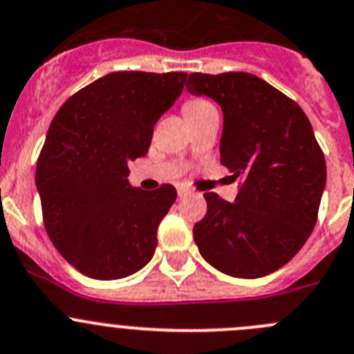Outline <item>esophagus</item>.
<instances>
[{
    "label": "esophagus",
    "mask_w": 354,
    "mask_h": 354,
    "mask_svg": "<svg viewBox=\"0 0 354 354\" xmlns=\"http://www.w3.org/2000/svg\"><path fill=\"white\" fill-rule=\"evenodd\" d=\"M188 194H190V190H188V188H185V187L178 188V197H185V196H188Z\"/></svg>",
    "instance_id": "1"
}]
</instances>
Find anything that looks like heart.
<instances>
[{"label": "heart", "instance_id": "obj_1", "mask_svg": "<svg viewBox=\"0 0 354 354\" xmlns=\"http://www.w3.org/2000/svg\"><path fill=\"white\" fill-rule=\"evenodd\" d=\"M213 104L207 101H204V99H192V101H188L187 104H185L183 111L185 115H190V113H197V111H203V110H207V108H211Z\"/></svg>", "mask_w": 354, "mask_h": 354}]
</instances>
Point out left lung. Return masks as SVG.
Masks as SVG:
<instances>
[{"instance_id":"left-lung-1","label":"left lung","mask_w":354,"mask_h":354,"mask_svg":"<svg viewBox=\"0 0 354 354\" xmlns=\"http://www.w3.org/2000/svg\"><path fill=\"white\" fill-rule=\"evenodd\" d=\"M187 91L222 108L220 162L239 181L234 203L204 194L207 213L194 227V241L223 274L267 276L290 262L315 229L326 166L311 122L252 73H192Z\"/></svg>"}]
</instances>
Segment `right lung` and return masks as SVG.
Here are the masks:
<instances>
[{
    "instance_id": "add662e5",
    "label": "right lung",
    "mask_w": 354,
    "mask_h": 354,
    "mask_svg": "<svg viewBox=\"0 0 354 354\" xmlns=\"http://www.w3.org/2000/svg\"><path fill=\"white\" fill-rule=\"evenodd\" d=\"M187 73L115 71L57 111L36 166L48 237L75 269L122 279L143 269L157 227L176 201L164 185L129 183V162L148 153L153 125L183 92Z\"/></svg>"
}]
</instances>
